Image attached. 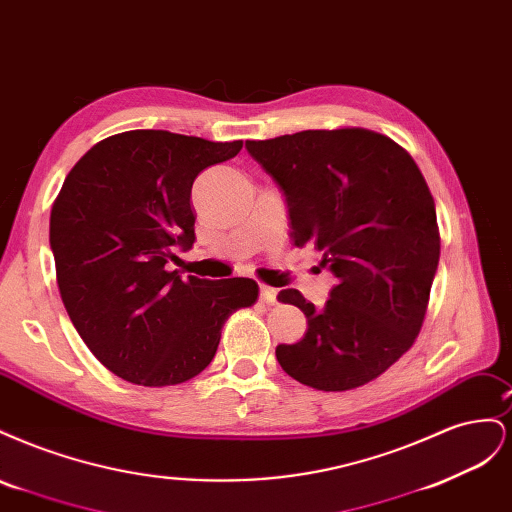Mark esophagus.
I'll list each match as a JSON object with an SVG mask.
<instances>
[{
    "instance_id": "1",
    "label": "esophagus",
    "mask_w": 512,
    "mask_h": 512,
    "mask_svg": "<svg viewBox=\"0 0 512 512\" xmlns=\"http://www.w3.org/2000/svg\"><path fill=\"white\" fill-rule=\"evenodd\" d=\"M260 299L265 301V303H269V305H275V303H277V290L271 288V286L262 284V286H260Z\"/></svg>"
}]
</instances>
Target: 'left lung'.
Here are the masks:
<instances>
[{
	"label": "left lung",
	"mask_w": 512,
	"mask_h": 512,
	"mask_svg": "<svg viewBox=\"0 0 512 512\" xmlns=\"http://www.w3.org/2000/svg\"><path fill=\"white\" fill-rule=\"evenodd\" d=\"M245 149L284 190L294 245H314L337 277L322 312L299 290L277 294L307 318L305 337L277 346V361L316 391L359 389L423 327L440 260L427 181L404 147L367 128L303 130Z\"/></svg>",
	"instance_id": "left-lung-1"
}]
</instances>
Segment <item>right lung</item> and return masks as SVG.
<instances>
[{"mask_svg":"<svg viewBox=\"0 0 512 512\" xmlns=\"http://www.w3.org/2000/svg\"><path fill=\"white\" fill-rule=\"evenodd\" d=\"M243 141L166 130L104 138L72 166L51 209L61 301L87 348L115 376L173 386L203 371L230 314L258 301L247 277L198 280L166 271L194 243L192 183Z\"/></svg>","mask_w":512,"mask_h":512,"instance_id":"add662e5","label":"right lung"}]
</instances>
